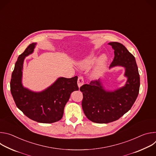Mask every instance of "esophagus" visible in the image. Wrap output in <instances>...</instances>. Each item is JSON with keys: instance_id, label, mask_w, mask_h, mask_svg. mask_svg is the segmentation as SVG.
<instances>
[{"instance_id": "1", "label": "esophagus", "mask_w": 156, "mask_h": 156, "mask_svg": "<svg viewBox=\"0 0 156 156\" xmlns=\"http://www.w3.org/2000/svg\"><path fill=\"white\" fill-rule=\"evenodd\" d=\"M77 83H78V87H81L83 84H84V79L83 76H79L78 78V81H77Z\"/></svg>"}]
</instances>
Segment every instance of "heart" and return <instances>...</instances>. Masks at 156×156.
Segmentation results:
<instances>
[{
    "mask_svg": "<svg viewBox=\"0 0 156 156\" xmlns=\"http://www.w3.org/2000/svg\"><path fill=\"white\" fill-rule=\"evenodd\" d=\"M96 58L95 57L90 56L82 62L81 66H83V67H84V68L88 67V66H90L91 65H93V63H94L96 62ZM104 68H105V58L102 57L101 58V60L99 62V65L96 69V73L99 74L100 73H101L104 70Z\"/></svg>",
    "mask_w": 156,
    "mask_h": 156,
    "instance_id": "obj_1",
    "label": "heart"
}]
</instances>
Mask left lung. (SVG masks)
<instances>
[{"label":"left lung","instance_id":"left-lung-1","mask_svg":"<svg viewBox=\"0 0 156 156\" xmlns=\"http://www.w3.org/2000/svg\"><path fill=\"white\" fill-rule=\"evenodd\" d=\"M114 50L110 67H125L128 80L124 87L114 91L105 90L99 80L91 81L80 88L83 93L82 108L86 117L98 123H108L119 119L131 108L140 90V78L135 57L121 43H108Z\"/></svg>","mask_w":156,"mask_h":156}]
</instances>
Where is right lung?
<instances>
[{"instance_id": "obj_1", "label": "right lung", "mask_w": 156, "mask_h": 156, "mask_svg": "<svg viewBox=\"0 0 156 156\" xmlns=\"http://www.w3.org/2000/svg\"><path fill=\"white\" fill-rule=\"evenodd\" d=\"M36 43H32L20 54L15 63L10 81V91L16 107L27 117L39 123H51L60 120L71 93L78 90V76L59 78L52 85L40 93L23 87L21 84L23 61L31 54Z\"/></svg>"}]
</instances>
